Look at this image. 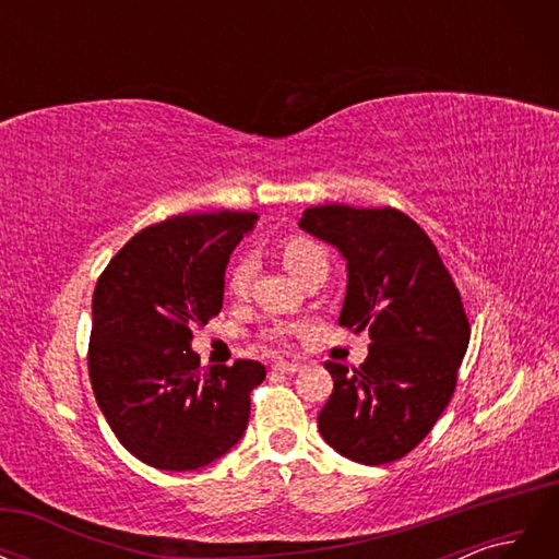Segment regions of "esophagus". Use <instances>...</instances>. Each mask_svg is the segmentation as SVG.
<instances>
[{
  "label": "esophagus",
  "mask_w": 559,
  "mask_h": 559,
  "mask_svg": "<svg viewBox=\"0 0 559 559\" xmlns=\"http://www.w3.org/2000/svg\"><path fill=\"white\" fill-rule=\"evenodd\" d=\"M302 368H306V366L298 364V361H277V364L273 366L275 373H286V376H296V373H300Z\"/></svg>",
  "instance_id": "34e87169"
}]
</instances>
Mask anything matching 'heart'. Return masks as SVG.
<instances>
[{"label":"heart","instance_id":"obj_1","mask_svg":"<svg viewBox=\"0 0 559 559\" xmlns=\"http://www.w3.org/2000/svg\"><path fill=\"white\" fill-rule=\"evenodd\" d=\"M282 259H284V265L289 267V273L298 275L310 261L326 259V257L319 245H314L310 240H302V238H294L284 245ZM253 273H257V259H253L251 253H245V257H240L230 267L228 292L235 296H242L249 289V282H251Z\"/></svg>","mask_w":559,"mask_h":559}]
</instances>
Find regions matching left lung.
Segmentation results:
<instances>
[{
    "instance_id": "8db88e82",
    "label": "left lung",
    "mask_w": 559,
    "mask_h": 559,
    "mask_svg": "<svg viewBox=\"0 0 559 559\" xmlns=\"http://www.w3.org/2000/svg\"><path fill=\"white\" fill-rule=\"evenodd\" d=\"M298 226L347 263L337 324L370 333L359 368L324 364L333 394L317 417L319 433L352 462H396L454 392L471 337L460 292L429 235L399 210L321 205L302 212Z\"/></svg>"
}]
</instances>
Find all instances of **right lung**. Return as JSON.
<instances>
[{"label":"right lung","instance_id":"1","mask_svg":"<svg viewBox=\"0 0 559 559\" xmlns=\"http://www.w3.org/2000/svg\"><path fill=\"white\" fill-rule=\"evenodd\" d=\"M257 212L179 214L134 235L97 280L88 373L111 431L140 462L195 471L240 443L265 366L200 368L195 326L224 306L233 249Z\"/></svg>","mask_w":559,"mask_h":559}]
</instances>
